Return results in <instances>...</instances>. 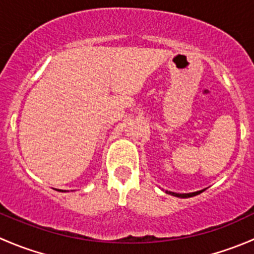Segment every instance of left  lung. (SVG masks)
<instances>
[{"mask_svg":"<svg viewBox=\"0 0 254 254\" xmlns=\"http://www.w3.org/2000/svg\"><path fill=\"white\" fill-rule=\"evenodd\" d=\"M201 191H204V189H203V190L194 191V193H183V194H179V193H173V191H168V190H166V193L171 194V195H173V196H178V198H190V196L198 195V194H200Z\"/></svg>","mask_w":254,"mask_h":254,"instance_id":"8db88e82","label":"left lung"}]
</instances>
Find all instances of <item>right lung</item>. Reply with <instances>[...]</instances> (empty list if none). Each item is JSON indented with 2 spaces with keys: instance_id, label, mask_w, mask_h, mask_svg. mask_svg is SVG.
<instances>
[{
  "instance_id": "1",
  "label": "right lung",
  "mask_w": 254,
  "mask_h": 254,
  "mask_svg": "<svg viewBox=\"0 0 254 254\" xmlns=\"http://www.w3.org/2000/svg\"><path fill=\"white\" fill-rule=\"evenodd\" d=\"M60 191H61V190H60ZM63 191H64V190H63Z\"/></svg>"
}]
</instances>
